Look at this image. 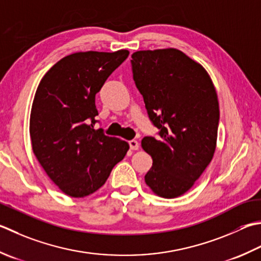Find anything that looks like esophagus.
Returning a JSON list of instances; mask_svg holds the SVG:
<instances>
[{"mask_svg": "<svg viewBox=\"0 0 261 261\" xmlns=\"http://www.w3.org/2000/svg\"><path fill=\"white\" fill-rule=\"evenodd\" d=\"M129 146L131 150H138L139 149V142L137 140H130L129 141Z\"/></svg>", "mask_w": 261, "mask_h": 261, "instance_id": "obj_1", "label": "esophagus"}]
</instances>
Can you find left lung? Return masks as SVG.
Returning <instances> with one entry per match:
<instances>
[{
  "mask_svg": "<svg viewBox=\"0 0 261 261\" xmlns=\"http://www.w3.org/2000/svg\"><path fill=\"white\" fill-rule=\"evenodd\" d=\"M132 72L160 138L145 137L141 147L152 158L145 175L155 195H185L212 162L216 149L219 106L203 66L176 48L138 50Z\"/></svg>",
  "mask_w": 261,
  "mask_h": 261,
  "instance_id": "1",
  "label": "left lung"
}]
</instances>
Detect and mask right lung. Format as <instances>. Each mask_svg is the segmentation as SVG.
<instances>
[{
  "instance_id": "obj_1",
  "label": "right lung",
  "mask_w": 261,
  "mask_h": 261,
  "mask_svg": "<svg viewBox=\"0 0 261 261\" xmlns=\"http://www.w3.org/2000/svg\"><path fill=\"white\" fill-rule=\"evenodd\" d=\"M129 55L78 52L56 62L40 80L30 112L33 151L65 195L84 198L105 185L129 144L95 130V95Z\"/></svg>"
}]
</instances>
